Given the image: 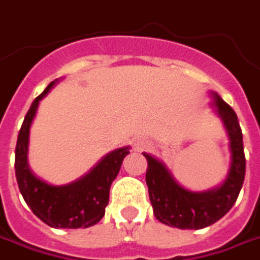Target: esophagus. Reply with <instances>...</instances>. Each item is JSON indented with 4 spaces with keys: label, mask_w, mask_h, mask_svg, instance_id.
<instances>
[{
    "label": "esophagus",
    "mask_w": 260,
    "mask_h": 260,
    "mask_svg": "<svg viewBox=\"0 0 260 260\" xmlns=\"http://www.w3.org/2000/svg\"><path fill=\"white\" fill-rule=\"evenodd\" d=\"M134 147H135L137 150H144V148L147 147V142L142 141V140H138V141H135V144H134Z\"/></svg>",
    "instance_id": "34e87169"
}]
</instances>
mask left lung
Listing matches in <instances>:
<instances>
[{"label": "left lung", "instance_id": "1", "mask_svg": "<svg viewBox=\"0 0 260 260\" xmlns=\"http://www.w3.org/2000/svg\"><path fill=\"white\" fill-rule=\"evenodd\" d=\"M215 106L230 138L232 167L225 182L209 192H189L179 186L163 163L144 152L147 158L145 182L154 215L163 224L177 229H204L222 218L236 204L244 182L246 157L243 134L236 112L218 94Z\"/></svg>", "mask_w": 260, "mask_h": 260}]
</instances>
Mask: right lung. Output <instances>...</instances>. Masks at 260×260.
<instances>
[{
  "mask_svg": "<svg viewBox=\"0 0 260 260\" xmlns=\"http://www.w3.org/2000/svg\"><path fill=\"white\" fill-rule=\"evenodd\" d=\"M55 81L35 99L20 128L16 145V177L18 189L33 214L55 229H87L103 218L109 204L110 185L118 176L128 147L108 154L83 179L65 186H52L38 179L27 166L28 131L39 102L48 94Z\"/></svg>",
  "mask_w": 260,
  "mask_h": 260,
  "instance_id": "add662e5",
  "label": "right lung"
}]
</instances>
